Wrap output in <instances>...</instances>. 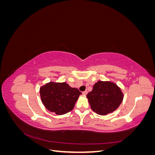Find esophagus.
<instances>
[{"label": "esophagus", "mask_w": 155, "mask_h": 155, "mask_svg": "<svg viewBox=\"0 0 155 155\" xmlns=\"http://www.w3.org/2000/svg\"><path fill=\"white\" fill-rule=\"evenodd\" d=\"M87 93H88V91H85L84 92H83V94L84 95H87Z\"/></svg>", "instance_id": "obj_1"}]
</instances>
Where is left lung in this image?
Wrapping results in <instances>:
<instances>
[{
    "label": "left lung",
    "instance_id": "left-lung-1",
    "mask_svg": "<svg viewBox=\"0 0 155 155\" xmlns=\"http://www.w3.org/2000/svg\"><path fill=\"white\" fill-rule=\"evenodd\" d=\"M87 97L91 109L100 115H106L117 109L124 99L121 89L110 81H98Z\"/></svg>",
    "mask_w": 155,
    "mask_h": 155
}]
</instances>
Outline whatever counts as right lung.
<instances>
[{"mask_svg":"<svg viewBox=\"0 0 155 155\" xmlns=\"http://www.w3.org/2000/svg\"><path fill=\"white\" fill-rule=\"evenodd\" d=\"M42 102L50 112L62 115L71 111L81 92L66 83L50 82L40 88Z\"/></svg>","mask_w":155,"mask_h":155,"instance_id":"add662e5","label":"right lung"}]
</instances>
